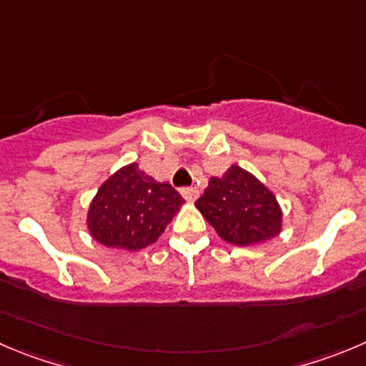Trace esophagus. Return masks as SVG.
<instances>
[{"instance_id": "34e87169", "label": "esophagus", "mask_w": 366, "mask_h": 366, "mask_svg": "<svg viewBox=\"0 0 366 366\" xmlns=\"http://www.w3.org/2000/svg\"><path fill=\"white\" fill-rule=\"evenodd\" d=\"M180 193H182V197L187 200V202H194V200L199 199V187H194V186L182 187Z\"/></svg>"}]
</instances>
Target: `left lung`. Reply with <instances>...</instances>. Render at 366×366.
I'll return each instance as SVG.
<instances>
[{"mask_svg": "<svg viewBox=\"0 0 366 366\" xmlns=\"http://www.w3.org/2000/svg\"><path fill=\"white\" fill-rule=\"evenodd\" d=\"M194 206L227 244H262L282 231L283 213L274 193L237 164L222 177H211Z\"/></svg>", "mask_w": 366, "mask_h": 366, "instance_id": "8db88e82", "label": "left lung"}]
</instances>
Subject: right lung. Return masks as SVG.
<instances>
[{
	"label": "right lung",
	"mask_w": 366,
	"mask_h": 366,
	"mask_svg": "<svg viewBox=\"0 0 366 366\" xmlns=\"http://www.w3.org/2000/svg\"><path fill=\"white\" fill-rule=\"evenodd\" d=\"M184 199L167 182H159L132 162L110 175L86 213V225L97 244L141 251L159 240Z\"/></svg>",
	"instance_id": "right-lung-1"
}]
</instances>
